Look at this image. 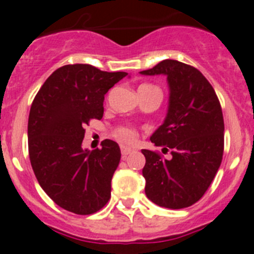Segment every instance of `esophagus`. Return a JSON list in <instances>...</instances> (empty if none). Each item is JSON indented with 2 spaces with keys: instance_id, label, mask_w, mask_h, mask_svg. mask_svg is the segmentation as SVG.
<instances>
[{
  "instance_id": "34e87169",
  "label": "esophagus",
  "mask_w": 254,
  "mask_h": 254,
  "mask_svg": "<svg viewBox=\"0 0 254 254\" xmlns=\"http://www.w3.org/2000/svg\"><path fill=\"white\" fill-rule=\"evenodd\" d=\"M131 152H134V148L127 147V146H122V155H123V157H124V158Z\"/></svg>"
}]
</instances>
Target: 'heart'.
Wrapping results in <instances>:
<instances>
[{
  "label": "heart",
  "instance_id": "heart-1",
  "mask_svg": "<svg viewBox=\"0 0 254 254\" xmlns=\"http://www.w3.org/2000/svg\"><path fill=\"white\" fill-rule=\"evenodd\" d=\"M150 87H155L152 84H141L139 88H150ZM115 135H117L118 139H120L124 142H131L135 140V136H136V132L132 127H118L117 131H115Z\"/></svg>",
  "mask_w": 254,
  "mask_h": 254
}]
</instances>
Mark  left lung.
Returning a JSON list of instances; mask_svg holds the SVG:
<instances>
[{
  "label": "left lung",
  "mask_w": 254,
  "mask_h": 254,
  "mask_svg": "<svg viewBox=\"0 0 254 254\" xmlns=\"http://www.w3.org/2000/svg\"><path fill=\"white\" fill-rule=\"evenodd\" d=\"M141 75L167 76L168 111L163 124L150 137L171 148V160L150 150L142 176L152 203L168 209L193 205L205 194L222 161L224 117L216 93L203 73L177 60H163Z\"/></svg>",
  "instance_id": "8db88e82"
}]
</instances>
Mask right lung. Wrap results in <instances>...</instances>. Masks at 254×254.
Listing matches in <instances>:
<instances>
[{
	"instance_id": "add662e5",
	"label": "right lung",
	"mask_w": 254,
	"mask_h": 254,
	"mask_svg": "<svg viewBox=\"0 0 254 254\" xmlns=\"http://www.w3.org/2000/svg\"><path fill=\"white\" fill-rule=\"evenodd\" d=\"M127 72H107L87 64L65 65L49 76L30 107L28 148L34 175L49 198L78 215L97 212L111 199L120 161L119 145L82 148L84 127L103 117L104 94Z\"/></svg>"
}]
</instances>
